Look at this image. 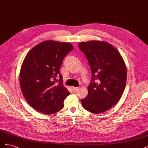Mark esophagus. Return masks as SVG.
Instances as JSON below:
<instances>
[{
  "instance_id": "obj_1",
  "label": "esophagus",
  "mask_w": 148,
  "mask_h": 148,
  "mask_svg": "<svg viewBox=\"0 0 148 148\" xmlns=\"http://www.w3.org/2000/svg\"><path fill=\"white\" fill-rule=\"evenodd\" d=\"M71 88H72V90L73 91H77L79 89V88H77V87H72Z\"/></svg>"
}]
</instances>
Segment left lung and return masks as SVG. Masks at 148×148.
Instances as JSON below:
<instances>
[{"mask_svg":"<svg viewBox=\"0 0 148 148\" xmlns=\"http://www.w3.org/2000/svg\"><path fill=\"white\" fill-rule=\"evenodd\" d=\"M78 47L86 56L92 73L88 95L82 104L91 113H102L117 104L123 95L126 65L117 49L109 42H82Z\"/></svg>","mask_w":148,"mask_h":148,"instance_id":"left-lung-1","label":"left lung"}]
</instances>
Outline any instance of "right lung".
Segmentation results:
<instances>
[{
	"instance_id": "add662e5",
	"label": "right lung",
	"mask_w": 148,
	"mask_h": 148,
	"mask_svg": "<svg viewBox=\"0 0 148 148\" xmlns=\"http://www.w3.org/2000/svg\"><path fill=\"white\" fill-rule=\"evenodd\" d=\"M73 49L70 43L49 40L37 44L26 56L20 72V87L26 101L40 112L53 114L64 107L70 92L62 84L60 68Z\"/></svg>"
}]
</instances>
